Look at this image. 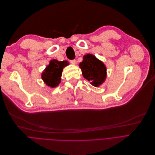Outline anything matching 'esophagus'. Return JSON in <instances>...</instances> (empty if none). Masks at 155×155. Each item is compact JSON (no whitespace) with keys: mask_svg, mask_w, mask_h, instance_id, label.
<instances>
[{"mask_svg":"<svg viewBox=\"0 0 155 155\" xmlns=\"http://www.w3.org/2000/svg\"><path fill=\"white\" fill-rule=\"evenodd\" d=\"M70 63L73 65H75L76 64V60H70Z\"/></svg>","mask_w":155,"mask_h":155,"instance_id":"1","label":"esophagus"}]
</instances>
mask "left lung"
<instances>
[{
	"label": "left lung",
	"mask_w": 155,
	"mask_h": 155,
	"mask_svg": "<svg viewBox=\"0 0 155 155\" xmlns=\"http://www.w3.org/2000/svg\"><path fill=\"white\" fill-rule=\"evenodd\" d=\"M82 75L90 84L98 87L101 85L106 78V68L104 64L92 54L84 56L83 61L80 63Z\"/></svg>",
	"instance_id": "8db88e82"
}]
</instances>
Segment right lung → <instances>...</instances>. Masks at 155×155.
Segmentation results:
<instances>
[{
	"label": "right lung",
	"mask_w": 155,
	"mask_h": 155,
	"mask_svg": "<svg viewBox=\"0 0 155 155\" xmlns=\"http://www.w3.org/2000/svg\"><path fill=\"white\" fill-rule=\"evenodd\" d=\"M67 61H59L57 60H52L49 65L46 68L42 73V79L46 84L51 87L57 86L61 81V76L63 68L68 65Z\"/></svg>",
	"instance_id": "obj_1"
}]
</instances>
